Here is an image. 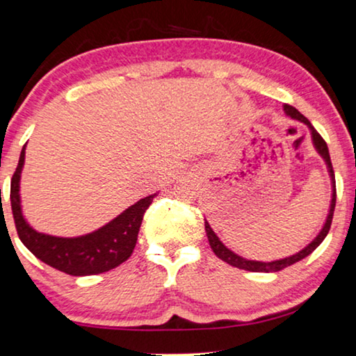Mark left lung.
I'll return each instance as SVG.
<instances>
[{
    "label": "left lung",
    "mask_w": 356,
    "mask_h": 356,
    "mask_svg": "<svg viewBox=\"0 0 356 356\" xmlns=\"http://www.w3.org/2000/svg\"><path fill=\"white\" fill-rule=\"evenodd\" d=\"M283 111H285L288 117H291V118H295V120H300L302 123H306V125L309 127L311 136H312V143H314L317 153L322 156V159H324L325 164H327V169H329L330 181H332V200H330L329 215H327V220L324 222V226H322L321 233L317 234L316 238L312 239L305 249L300 250V252H296L295 255H290V257H285V259H280V260H273V262H259V260H248V259L241 257V255H238V254H234L233 250L227 249L226 245L222 244L220 239H218L215 231L211 229L210 225H208V221H205V231H207V236H208V243H210L213 252H215L216 257H220L222 262L233 265V267L249 270V272H265V273L280 272V270L290 267V265L296 264V262H300L301 259L307 257V255H309L312 250H314L317 245H319L322 241L325 239V236L330 229V225H332L334 210H335V198H337V192H335V174H334V169H332V163H330V154H329V148H327V143L324 141V138H322V136L317 134L314 127L311 125V122L307 120V118L302 115V113L298 111V108L285 104V106H283Z\"/></svg>",
    "instance_id": "obj_1"
}]
</instances>
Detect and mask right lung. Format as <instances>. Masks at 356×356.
<instances>
[{"mask_svg": "<svg viewBox=\"0 0 356 356\" xmlns=\"http://www.w3.org/2000/svg\"><path fill=\"white\" fill-rule=\"evenodd\" d=\"M24 158H26V146L21 151L17 168L11 179V208L19 239L37 259L63 273L84 277V275H96L115 268L130 257L138 239L145 211L158 193L141 198L94 233L79 238H56L35 231L22 216L19 181H21Z\"/></svg>", "mask_w": 356, "mask_h": 356, "instance_id": "right-lung-1", "label": "right lung"}]
</instances>
